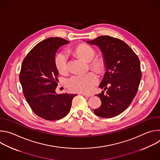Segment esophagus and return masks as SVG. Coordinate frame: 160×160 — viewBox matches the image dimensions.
Instances as JSON below:
<instances>
[{
  "label": "esophagus",
  "instance_id": "34e87169",
  "mask_svg": "<svg viewBox=\"0 0 160 160\" xmlns=\"http://www.w3.org/2000/svg\"><path fill=\"white\" fill-rule=\"evenodd\" d=\"M81 94H82V95H83V96L88 97V98H89V97H92V94H85V93H81Z\"/></svg>",
  "mask_w": 160,
  "mask_h": 160
}]
</instances>
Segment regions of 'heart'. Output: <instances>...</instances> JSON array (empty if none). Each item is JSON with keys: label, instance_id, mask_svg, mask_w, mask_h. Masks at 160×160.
<instances>
[{"label": "heart", "instance_id": "heart-1", "mask_svg": "<svg viewBox=\"0 0 160 160\" xmlns=\"http://www.w3.org/2000/svg\"><path fill=\"white\" fill-rule=\"evenodd\" d=\"M73 52L82 60L88 62L90 70L99 74H101L105 71L106 62L104 57L102 55L94 57L96 51L90 45H80L73 49ZM54 63L59 73L64 74L67 72V56L65 52L58 53L55 57ZM98 82V77L94 73L90 72L82 76L74 75L72 77L68 80L67 85L68 88L73 92L88 93Z\"/></svg>", "mask_w": 160, "mask_h": 160}]
</instances>
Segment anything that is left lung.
Returning <instances> with one entry per match:
<instances>
[{"mask_svg": "<svg viewBox=\"0 0 160 160\" xmlns=\"http://www.w3.org/2000/svg\"><path fill=\"white\" fill-rule=\"evenodd\" d=\"M96 45L105 58L106 71L99 85L102 90L97 95L101 106L94 110L96 115L112 118L120 115L131 104L138 92L142 73L139 58L123 41L102 35L86 42Z\"/></svg>", "mask_w": 160, "mask_h": 160, "instance_id": "obj_1", "label": "left lung"}]
</instances>
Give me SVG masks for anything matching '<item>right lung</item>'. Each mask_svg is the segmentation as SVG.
Returning <instances> with one entry per match:
<instances>
[{"instance_id": "right-lung-1", "label": "right lung", "mask_w": 160, "mask_h": 160, "mask_svg": "<svg viewBox=\"0 0 160 160\" xmlns=\"http://www.w3.org/2000/svg\"><path fill=\"white\" fill-rule=\"evenodd\" d=\"M70 43L59 37H50L37 43L22 62L19 81L25 98L35 114L46 120L64 118L70 111L77 94H58V71L54 59L56 52Z\"/></svg>"}]
</instances>
